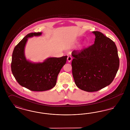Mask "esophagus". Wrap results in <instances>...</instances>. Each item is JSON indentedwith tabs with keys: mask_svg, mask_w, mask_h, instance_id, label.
I'll use <instances>...</instances> for the list:
<instances>
[{
	"mask_svg": "<svg viewBox=\"0 0 130 130\" xmlns=\"http://www.w3.org/2000/svg\"><path fill=\"white\" fill-rule=\"evenodd\" d=\"M72 57H71V56H68V57H67V60H68V62H71V61H72Z\"/></svg>",
	"mask_w": 130,
	"mask_h": 130,
	"instance_id": "obj_1",
	"label": "esophagus"
}]
</instances>
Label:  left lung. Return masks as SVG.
Listing matches in <instances>:
<instances>
[{
    "instance_id": "obj_1",
    "label": "left lung",
    "mask_w": 130,
    "mask_h": 130,
    "mask_svg": "<svg viewBox=\"0 0 130 130\" xmlns=\"http://www.w3.org/2000/svg\"><path fill=\"white\" fill-rule=\"evenodd\" d=\"M92 32L95 37L93 44L72 53L75 83L78 88L88 92H96L109 85L119 66L115 42L100 31Z\"/></svg>"
}]
</instances>
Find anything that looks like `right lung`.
I'll use <instances>...</instances> for the list:
<instances>
[{
	"label": "right lung",
	"mask_w": 130,
	"mask_h": 130,
	"mask_svg": "<svg viewBox=\"0 0 130 130\" xmlns=\"http://www.w3.org/2000/svg\"><path fill=\"white\" fill-rule=\"evenodd\" d=\"M41 34V32L28 34L14 47L12 53L11 70L13 75L21 86L32 91H47L55 86L57 75L67 58V56L49 57L42 63L27 60L24 49L28 38Z\"/></svg>",
	"instance_id": "obj_1"
}]
</instances>
